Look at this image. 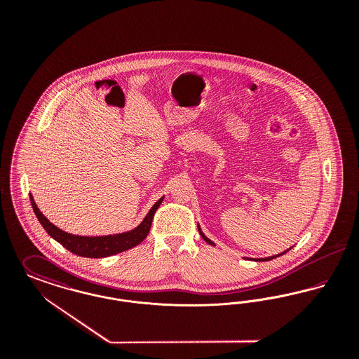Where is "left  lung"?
I'll use <instances>...</instances> for the list:
<instances>
[{"mask_svg": "<svg viewBox=\"0 0 359 359\" xmlns=\"http://www.w3.org/2000/svg\"><path fill=\"white\" fill-rule=\"evenodd\" d=\"M198 230H199V234H201V237H202V238L205 239V242H207V243H208V245H211V246H215V243H214V242H212V241H211V239L207 238V237H205V233H203V231H202V229H201V227H199V224H198ZM292 248H293V246H290V249H287V250H284V252H283V253H278V255H274V256L265 257V258H249V257H243V258H245V259H252V261H257V262H258V261H271V259H274V258H277V257H280V256H283V255H285V253H287V252H290V249H292Z\"/></svg>", "mask_w": 359, "mask_h": 359, "instance_id": "obj_1", "label": "left lung"}]
</instances>
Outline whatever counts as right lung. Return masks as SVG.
I'll use <instances>...</instances> for the list:
<instances>
[{"instance_id":"obj_1","label":"right lung","mask_w":359,"mask_h":359,"mask_svg":"<svg viewBox=\"0 0 359 359\" xmlns=\"http://www.w3.org/2000/svg\"><path fill=\"white\" fill-rule=\"evenodd\" d=\"M29 199L32 203L34 214L44 227V230L51 236L52 238L57 241L60 245H63L71 253L76 256L87 257V258H103V257L114 256L122 253L125 250H129L132 248L137 246L140 242H142L147 238L151 224L154 221V212L161 205L164 196H161L156 203H154L142 222L140 223L133 230L120 233V234H113V236H100V237H85V236H74L63 231L62 229L56 227L53 223L50 222L43 212L39 210V207L34 203L32 194H29Z\"/></svg>"}]
</instances>
